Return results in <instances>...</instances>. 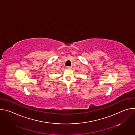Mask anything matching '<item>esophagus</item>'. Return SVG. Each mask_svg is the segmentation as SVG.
I'll return each instance as SVG.
<instances>
[{
    "instance_id": "esophagus-1",
    "label": "esophagus",
    "mask_w": 135,
    "mask_h": 135,
    "mask_svg": "<svg viewBox=\"0 0 135 135\" xmlns=\"http://www.w3.org/2000/svg\"><path fill=\"white\" fill-rule=\"evenodd\" d=\"M71 67H70V66H67L66 67V69H70Z\"/></svg>"
}]
</instances>
